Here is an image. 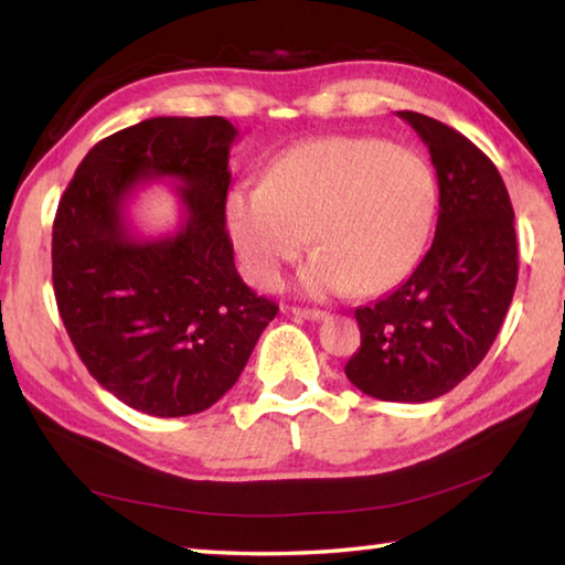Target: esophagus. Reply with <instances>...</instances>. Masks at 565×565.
Masks as SVG:
<instances>
[{
	"label": "esophagus",
	"instance_id": "esophagus-1",
	"mask_svg": "<svg viewBox=\"0 0 565 565\" xmlns=\"http://www.w3.org/2000/svg\"><path fill=\"white\" fill-rule=\"evenodd\" d=\"M296 319H306V321H321L327 319V311L321 309H299V306H291L289 309Z\"/></svg>",
	"mask_w": 565,
	"mask_h": 565
}]
</instances>
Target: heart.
<instances>
[{
    "instance_id": "obj_1",
    "label": "heart",
    "mask_w": 565,
    "mask_h": 565,
    "mask_svg": "<svg viewBox=\"0 0 565 565\" xmlns=\"http://www.w3.org/2000/svg\"><path fill=\"white\" fill-rule=\"evenodd\" d=\"M436 212L424 157L371 137L306 141L274 161L264 184L226 196V232L248 281L269 289L311 244L306 294H376L414 269ZM310 236L306 237L305 234Z\"/></svg>"
}]
</instances>
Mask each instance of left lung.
Listing matches in <instances>:
<instances>
[{
  "label": "left lung",
  "instance_id": "1",
  "mask_svg": "<svg viewBox=\"0 0 565 565\" xmlns=\"http://www.w3.org/2000/svg\"><path fill=\"white\" fill-rule=\"evenodd\" d=\"M396 114L431 154L436 236L404 284L356 309L361 347L343 371L366 396L424 404L461 384L489 353L519 281V246L493 161L426 114Z\"/></svg>",
  "mask_w": 565,
  "mask_h": 565
}]
</instances>
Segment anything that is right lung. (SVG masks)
Here are the masks:
<instances>
[{"label": "right lung", "mask_w": 565, "mask_h": 565, "mask_svg": "<svg viewBox=\"0 0 565 565\" xmlns=\"http://www.w3.org/2000/svg\"><path fill=\"white\" fill-rule=\"evenodd\" d=\"M224 117H154L102 139L56 209L52 281L66 333L99 384L141 414L214 406L279 313L234 266ZM151 178L175 181L177 233L139 237L126 216Z\"/></svg>", "instance_id": "right-lung-1"}]
</instances>
